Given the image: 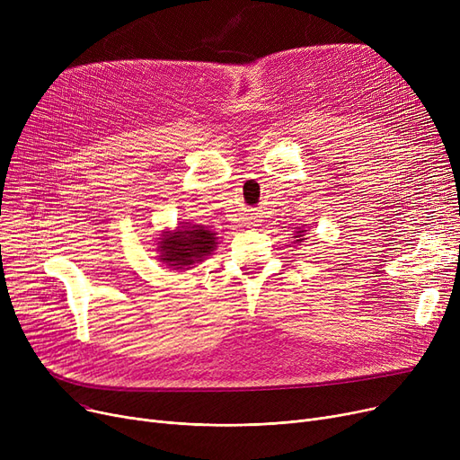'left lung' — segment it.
<instances>
[{
  "instance_id": "1",
  "label": "left lung",
  "mask_w": 460,
  "mask_h": 460,
  "mask_svg": "<svg viewBox=\"0 0 460 460\" xmlns=\"http://www.w3.org/2000/svg\"><path fill=\"white\" fill-rule=\"evenodd\" d=\"M296 229H298V227H296ZM305 231H307V229H298V231L295 233V236H293V238H295V244H296V243H304V240H305Z\"/></svg>"
}]
</instances>
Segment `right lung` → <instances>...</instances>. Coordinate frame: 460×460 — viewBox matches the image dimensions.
<instances>
[{
  "label": "right lung",
  "instance_id": "add662e5",
  "mask_svg": "<svg viewBox=\"0 0 460 460\" xmlns=\"http://www.w3.org/2000/svg\"><path fill=\"white\" fill-rule=\"evenodd\" d=\"M217 248V233L207 226L190 222L177 224L175 229H164L158 238V261L165 269L190 270L203 262Z\"/></svg>",
  "mask_w": 460,
  "mask_h": 460
}]
</instances>
